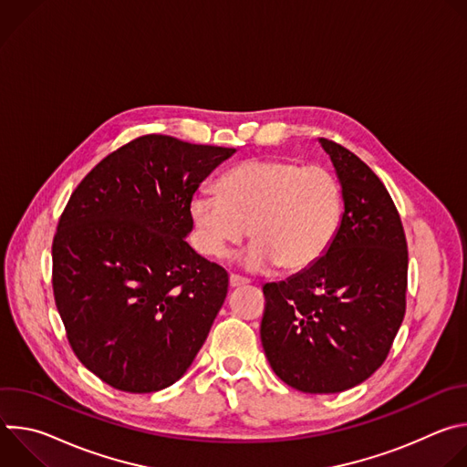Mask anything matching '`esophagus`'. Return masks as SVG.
<instances>
[{
	"mask_svg": "<svg viewBox=\"0 0 467 467\" xmlns=\"http://www.w3.org/2000/svg\"><path fill=\"white\" fill-rule=\"evenodd\" d=\"M229 285H231V288H240V286L247 285V279H244L240 275H231L229 277Z\"/></svg>",
	"mask_w": 467,
	"mask_h": 467,
	"instance_id": "1",
	"label": "esophagus"
}]
</instances>
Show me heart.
I'll use <instances>...</instances> for the list:
<instances>
[{
    "label": "heart",
    "instance_id": "b5f03b06",
    "mask_svg": "<svg viewBox=\"0 0 467 467\" xmlns=\"http://www.w3.org/2000/svg\"><path fill=\"white\" fill-rule=\"evenodd\" d=\"M344 214V192L328 168L290 159H253L222 175L218 192L199 190L190 216L202 251L229 254L247 234L238 256L247 272L306 270L335 244Z\"/></svg>",
    "mask_w": 467,
    "mask_h": 467
}]
</instances>
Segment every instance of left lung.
<instances>
[{
  "mask_svg": "<svg viewBox=\"0 0 467 467\" xmlns=\"http://www.w3.org/2000/svg\"><path fill=\"white\" fill-rule=\"evenodd\" d=\"M317 142L342 184V225L314 265L264 285L260 340L288 386L338 393L369 379L388 357L405 317L409 251L380 179L340 144Z\"/></svg>",
  "mask_w": 467,
  "mask_h": 467,
  "instance_id": "1",
  "label": "left lung"
}]
</instances>
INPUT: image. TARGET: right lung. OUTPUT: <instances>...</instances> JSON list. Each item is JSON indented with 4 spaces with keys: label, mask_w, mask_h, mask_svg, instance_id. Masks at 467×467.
<instances>
[{
    "label": "right lung",
    "mask_w": 467,
    "mask_h": 467,
    "mask_svg": "<svg viewBox=\"0 0 467 467\" xmlns=\"http://www.w3.org/2000/svg\"><path fill=\"white\" fill-rule=\"evenodd\" d=\"M236 150L148 135L76 188L53 240V294L83 366L116 389L159 391L203 348L229 275L186 242L190 199Z\"/></svg>",
    "instance_id": "right-lung-1"
}]
</instances>
